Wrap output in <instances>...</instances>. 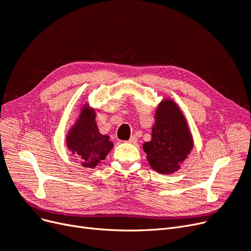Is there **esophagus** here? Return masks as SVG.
Listing matches in <instances>:
<instances>
[{
  "label": "esophagus",
  "instance_id": "obj_1",
  "mask_svg": "<svg viewBox=\"0 0 251 251\" xmlns=\"http://www.w3.org/2000/svg\"><path fill=\"white\" fill-rule=\"evenodd\" d=\"M127 143H129V144H136L137 143V138H136V136H134V135H132L130 138H129V140L127 141Z\"/></svg>",
  "mask_w": 251,
  "mask_h": 251
}]
</instances>
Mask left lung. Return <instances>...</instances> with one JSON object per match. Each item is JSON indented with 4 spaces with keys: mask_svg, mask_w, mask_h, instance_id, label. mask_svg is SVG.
<instances>
[{
    "mask_svg": "<svg viewBox=\"0 0 251 251\" xmlns=\"http://www.w3.org/2000/svg\"><path fill=\"white\" fill-rule=\"evenodd\" d=\"M150 142L143 145L151 169L162 175L178 172L193 149L187 120L171 98L162 99L155 110Z\"/></svg>",
    "mask_w": 251,
    "mask_h": 251,
    "instance_id": "8db88e82",
    "label": "left lung"
}]
</instances>
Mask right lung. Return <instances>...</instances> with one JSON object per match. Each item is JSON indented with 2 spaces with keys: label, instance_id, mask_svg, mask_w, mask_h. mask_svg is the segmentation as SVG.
Returning a JSON list of instances; mask_svg holds the SVG:
<instances>
[{
  "label": "right lung",
  "instance_id": "right-lung-1",
  "mask_svg": "<svg viewBox=\"0 0 251 251\" xmlns=\"http://www.w3.org/2000/svg\"><path fill=\"white\" fill-rule=\"evenodd\" d=\"M96 116L95 108L86 102L66 135L67 148L86 169H95L114 148L109 136L99 132Z\"/></svg>",
  "mask_w": 251,
  "mask_h": 251
}]
</instances>
